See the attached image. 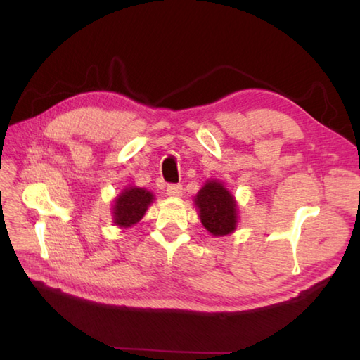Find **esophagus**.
Segmentation results:
<instances>
[{
    "label": "esophagus",
    "instance_id": "esophagus-1",
    "mask_svg": "<svg viewBox=\"0 0 360 360\" xmlns=\"http://www.w3.org/2000/svg\"><path fill=\"white\" fill-rule=\"evenodd\" d=\"M167 195L168 196H181L182 195V187L179 184H170L167 187Z\"/></svg>",
    "mask_w": 360,
    "mask_h": 360
}]
</instances>
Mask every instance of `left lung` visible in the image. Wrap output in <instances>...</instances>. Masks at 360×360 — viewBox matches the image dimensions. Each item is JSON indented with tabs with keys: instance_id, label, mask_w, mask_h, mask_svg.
<instances>
[{
	"instance_id": "8db88e82",
	"label": "left lung",
	"mask_w": 360,
	"mask_h": 360,
	"mask_svg": "<svg viewBox=\"0 0 360 360\" xmlns=\"http://www.w3.org/2000/svg\"><path fill=\"white\" fill-rule=\"evenodd\" d=\"M195 205L200 210L202 226L213 236L232 233L238 223V209L233 195L223 182L209 179L195 196Z\"/></svg>"
}]
</instances>
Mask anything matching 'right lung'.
I'll return each mask as SVG.
<instances>
[{
    "label": "right lung",
    "instance_id": "add662e5",
    "mask_svg": "<svg viewBox=\"0 0 360 360\" xmlns=\"http://www.w3.org/2000/svg\"><path fill=\"white\" fill-rule=\"evenodd\" d=\"M155 200L151 192L139 187H127L112 205V221L119 227H131L139 223Z\"/></svg>",
    "mask_w": 360,
    "mask_h": 360
}]
</instances>
